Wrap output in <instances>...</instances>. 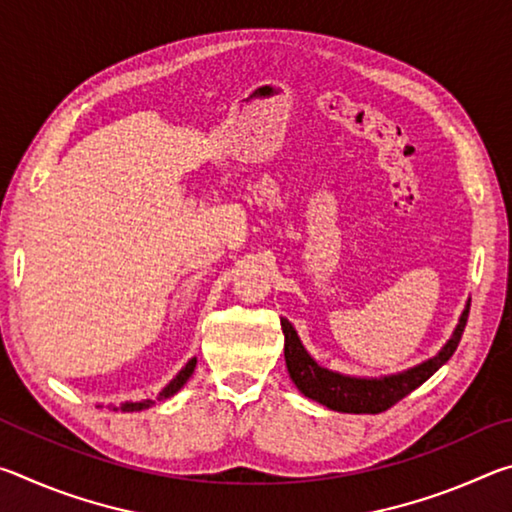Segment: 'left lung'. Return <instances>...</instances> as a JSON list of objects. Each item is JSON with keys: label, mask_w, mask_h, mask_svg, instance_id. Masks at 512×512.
Returning <instances> with one entry per match:
<instances>
[{"label": "left lung", "mask_w": 512, "mask_h": 512, "mask_svg": "<svg viewBox=\"0 0 512 512\" xmlns=\"http://www.w3.org/2000/svg\"><path fill=\"white\" fill-rule=\"evenodd\" d=\"M467 316H470V305L465 307L454 336L436 357L420 363L418 368H411L393 377L357 379L320 368L318 363L309 357L307 350L302 348L296 329L291 327L289 320H282L284 359H287V368L293 384H296L298 391L309 397V400H316L320 404H325L327 409L341 413H381L391 409L393 404L400 402L402 397H406L411 391H415V388L424 384V381L443 366V363L449 361V357L456 352L458 343H461Z\"/></svg>", "instance_id": "obj_1"}]
</instances>
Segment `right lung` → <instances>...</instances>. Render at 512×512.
<instances>
[{
  "instance_id": "obj_1",
  "label": "right lung",
  "mask_w": 512,
  "mask_h": 512,
  "mask_svg": "<svg viewBox=\"0 0 512 512\" xmlns=\"http://www.w3.org/2000/svg\"><path fill=\"white\" fill-rule=\"evenodd\" d=\"M194 368H196V359H192V361H189L187 363V366L183 368V370H180L178 372V375H176V379H173L171 381V384L167 386V388H164V391L160 393V397H162V400H164V397H171L173 393H178L180 391V388H183L185 386V381L189 379V377H192V372H194ZM151 402L149 400H146V402H126V404H121L119 406V409L121 411H124V413H133V411H142V409H146V406H149ZM117 411V409H115Z\"/></svg>"
}]
</instances>
